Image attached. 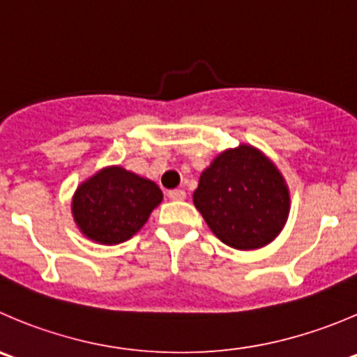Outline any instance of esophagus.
<instances>
[{"mask_svg":"<svg viewBox=\"0 0 357 357\" xmlns=\"http://www.w3.org/2000/svg\"><path fill=\"white\" fill-rule=\"evenodd\" d=\"M167 197L171 200H185L186 193L185 190H171V192H167Z\"/></svg>","mask_w":357,"mask_h":357,"instance_id":"34e87169","label":"esophagus"}]
</instances>
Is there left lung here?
I'll list each match as a JSON object with an SVG mask.
<instances>
[{
  "label": "left lung",
  "mask_w": 357,
  "mask_h": 357,
  "mask_svg": "<svg viewBox=\"0 0 357 357\" xmlns=\"http://www.w3.org/2000/svg\"><path fill=\"white\" fill-rule=\"evenodd\" d=\"M193 204L211 231L241 251L271 244L291 209L282 172L261 150L245 143L221 151L204 169Z\"/></svg>",
  "instance_id": "8db88e82"
}]
</instances>
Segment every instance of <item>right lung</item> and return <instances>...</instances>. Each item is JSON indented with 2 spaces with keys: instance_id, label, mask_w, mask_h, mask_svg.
Returning a JSON list of instances; mask_svg holds the SVG:
<instances>
[{
  "instance_id": "1",
  "label": "right lung",
  "mask_w": 357,
  "mask_h": 357,
  "mask_svg": "<svg viewBox=\"0 0 357 357\" xmlns=\"http://www.w3.org/2000/svg\"><path fill=\"white\" fill-rule=\"evenodd\" d=\"M164 199L157 183L120 165H108L78 185L71 214L83 237L105 245L129 241Z\"/></svg>"
}]
</instances>
